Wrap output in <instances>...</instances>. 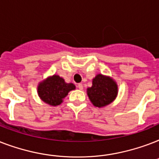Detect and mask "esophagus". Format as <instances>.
<instances>
[{
	"label": "esophagus",
	"instance_id": "esophagus-1",
	"mask_svg": "<svg viewBox=\"0 0 159 159\" xmlns=\"http://www.w3.org/2000/svg\"><path fill=\"white\" fill-rule=\"evenodd\" d=\"M77 87L79 88V90H82V89H83V86H82V83H79V84L77 85Z\"/></svg>",
	"mask_w": 159,
	"mask_h": 159
}]
</instances>
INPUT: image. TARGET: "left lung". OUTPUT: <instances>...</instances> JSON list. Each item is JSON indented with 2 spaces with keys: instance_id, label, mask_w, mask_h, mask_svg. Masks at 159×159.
I'll list each match as a JSON object with an SVG mask.
<instances>
[{
  "instance_id": "1",
  "label": "left lung",
  "mask_w": 159,
  "mask_h": 159,
  "mask_svg": "<svg viewBox=\"0 0 159 159\" xmlns=\"http://www.w3.org/2000/svg\"><path fill=\"white\" fill-rule=\"evenodd\" d=\"M92 105L102 108L111 104L118 96V85L110 76L98 73L92 79V86L87 89Z\"/></svg>"
}]
</instances>
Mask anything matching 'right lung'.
Returning a JSON list of instances; mask_svg holds the SVG:
<instances>
[{
  "label": "right lung",
  "mask_w": 159,
  "mask_h": 159,
  "mask_svg": "<svg viewBox=\"0 0 159 159\" xmlns=\"http://www.w3.org/2000/svg\"><path fill=\"white\" fill-rule=\"evenodd\" d=\"M74 89L76 87L73 83H67L62 77L54 74L39 82L37 93L44 103L57 106L62 104L70 91Z\"/></svg>",
  "instance_id": "1"
}]
</instances>
